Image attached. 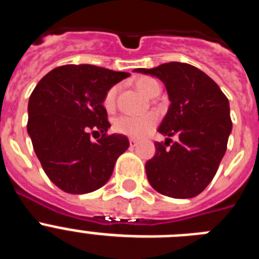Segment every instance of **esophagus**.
I'll return each instance as SVG.
<instances>
[{"label":"esophagus","mask_w":259,"mask_h":259,"mask_svg":"<svg viewBox=\"0 0 259 259\" xmlns=\"http://www.w3.org/2000/svg\"><path fill=\"white\" fill-rule=\"evenodd\" d=\"M137 143H139V141H137L136 139H130V145H131L132 148H134V146H136Z\"/></svg>","instance_id":"obj_1"}]
</instances>
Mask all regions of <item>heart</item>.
Returning <instances> with one entry per match:
<instances>
[{
    "label": "heart",
    "mask_w": 259,
    "mask_h": 259,
    "mask_svg": "<svg viewBox=\"0 0 259 259\" xmlns=\"http://www.w3.org/2000/svg\"><path fill=\"white\" fill-rule=\"evenodd\" d=\"M136 85L148 97H150L155 92V89L161 88L157 80L149 76L140 77L136 81ZM116 91H118L116 87H111L105 93L102 104H104V107L107 111H111L115 106ZM157 122L158 116L154 113H146L143 114V115H127V114H123V115L116 116L113 120V130L116 134L140 139V137H144L145 135L149 134L155 127Z\"/></svg>",
    "instance_id": "obj_1"
}]
</instances>
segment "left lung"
Instances as JSON below:
<instances>
[{"instance_id": "left-lung-1", "label": "left lung", "mask_w": 259, "mask_h": 259, "mask_svg": "<svg viewBox=\"0 0 259 259\" xmlns=\"http://www.w3.org/2000/svg\"><path fill=\"white\" fill-rule=\"evenodd\" d=\"M135 71L163 81L171 105L158 132L180 137L172 146L168 137L164 144H154V157L145 164L148 180L168 197H196L211 182L227 150L232 131L228 98L211 77L188 63Z\"/></svg>"}]
</instances>
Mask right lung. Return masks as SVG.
Wrapping results in <instances>:
<instances>
[{
  "label": "right lung",
  "instance_id": "1",
  "mask_svg": "<svg viewBox=\"0 0 259 259\" xmlns=\"http://www.w3.org/2000/svg\"><path fill=\"white\" fill-rule=\"evenodd\" d=\"M128 72L93 65H66L48 72L28 101L27 131L50 180L66 193L101 188L130 146L123 135H107L105 93ZM103 134L97 143L90 134Z\"/></svg>",
  "mask_w": 259,
  "mask_h": 259
}]
</instances>
